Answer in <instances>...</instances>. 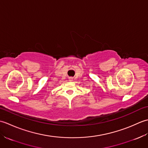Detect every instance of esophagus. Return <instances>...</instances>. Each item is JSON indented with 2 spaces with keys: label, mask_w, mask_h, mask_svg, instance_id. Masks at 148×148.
Returning <instances> with one entry per match:
<instances>
[{
  "label": "esophagus",
  "mask_w": 148,
  "mask_h": 148,
  "mask_svg": "<svg viewBox=\"0 0 148 148\" xmlns=\"http://www.w3.org/2000/svg\"><path fill=\"white\" fill-rule=\"evenodd\" d=\"M72 79H72V77H69V81H72Z\"/></svg>",
  "instance_id": "1"
}]
</instances>
